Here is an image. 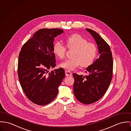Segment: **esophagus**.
Here are the masks:
<instances>
[{
    "label": "esophagus",
    "mask_w": 131,
    "mask_h": 131,
    "mask_svg": "<svg viewBox=\"0 0 131 131\" xmlns=\"http://www.w3.org/2000/svg\"><path fill=\"white\" fill-rule=\"evenodd\" d=\"M65 75H66V76H72V73L70 71L66 70L65 71Z\"/></svg>",
    "instance_id": "34e87169"
}]
</instances>
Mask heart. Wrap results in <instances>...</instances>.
Masks as SVG:
<instances>
[{"label":"heart","mask_w":131,"mask_h":131,"mask_svg":"<svg viewBox=\"0 0 131 131\" xmlns=\"http://www.w3.org/2000/svg\"><path fill=\"white\" fill-rule=\"evenodd\" d=\"M65 42L67 48L74 49L72 57L61 62V67L73 70L81 65L83 67H87L93 62L97 53L96 46L89 42L87 39L78 34H72L65 38ZM66 51V47L59 41L56 42L53 47V52L59 59H63Z\"/></svg>","instance_id":"b5f03b06"}]
</instances>
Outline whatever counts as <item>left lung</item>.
I'll return each instance as SVG.
<instances>
[{
	"instance_id": "8db88e82",
	"label": "left lung",
	"mask_w": 131,
	"mask_h": 131,
	"mask_svg": "<svg viewBox=\"0 0 131 131\" xmlns=\"http://www.w3.org/2000/svg\"><path fill=\"white\" fill-rule=\"evenodd\" d=\"M96 41L98 48V58L86 70L87 75L73 74L74 93L76 99L84 104H92L104 95L111 83L113 61L108 43L94 30L86 29Z\"/></svg>"
}]
</instances>
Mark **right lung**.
Masks as SVG:
<instances>
[{"mask_svg": "<svg viewBox=\"0 0 131 131\" xmlns=\"http://www.w3.org/2000/svg\"><path fill=\"white\" fill-rule=\"evenodd\" d=\"M63 33L60 29H41L22 46L18 61V75L26 97L33 103L45 105L57 96L65 71L56 66L53 52L54 38Z\"/></svg>", "mask_w": 131, "mask_h": 131, "instance_id": "1", "label": "right lung"}]
</instances>
